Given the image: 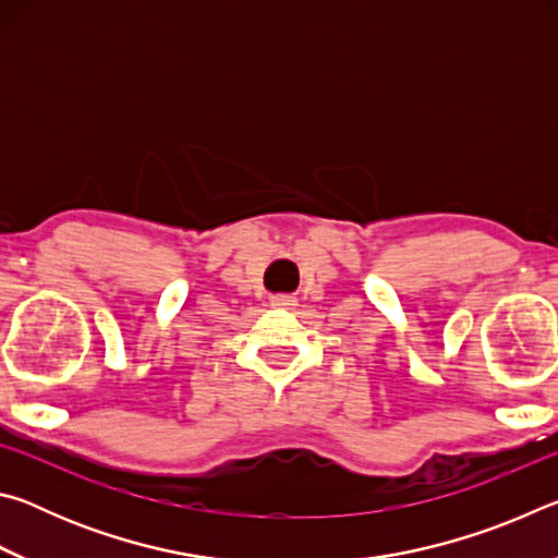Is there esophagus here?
<instances>
[{"instance_id":"obj_1","label":"esophagus","mask_w":558,"mask_h":558,"mask_svg":"<svg viewBox=\"0 0 558 558\" xmlns=\"http://www.w3.org/2000/svg\"><path fill=\"white\" fill-rule=\"evenodd\" d=\"M270 305L272 307H286V310H292L298 305V298L290 295V292H278V295L270 298Z\"/></svg>"}]
</instances>
